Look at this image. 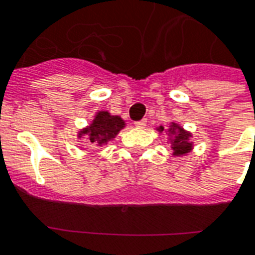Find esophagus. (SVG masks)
<instances>
[{
  "label": "esophagus",
  "mask_w": 255,
  "mask_h": 255,
  "mask_svg": "<svg viewBox=\"0 0 255 255\" xmlns=\"http://www.w3.org/2000/svg\"><path fill=\"white\" fill-rule=\"evenodd\" d=\"M147 124L146 119H142V120H139V122H135V127L136 128H144Z\"/></svg>",
  "instance_id": "34e87169"
}]
</instances>
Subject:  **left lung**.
<instances>
[{"mask_svg":"<svg viewBox=\"0 0 255 255\" xmlns=\"http://www.w3.org/2000/svg\"><path fill=\"white\" fill-rule=\"evenodd\" d=\"M161 131H163V127H159ZM170 133H174V137H173V144H171V148L174 151V155H184L186 152H189L192 150V143L189 142L190 133L184 131L182 128L178 127L175 123H173L170 126Z\"/></svg>","mask_w":255,"mask_h":255,"instance_id":"1","label":"left lung"}]
</instances>
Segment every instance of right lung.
Here are the masks:
<instances>
[{
  "label": "right lung",
  "mask_w": 255,
  "mask_h": 255,
  "mask_svg": "<svg viewBox=\"0 0 255 255\" xmlns=\"http://www.w3.org/2000/svg\"><path fill=\"white\" fill-rule=\"evenodd\" d=\"M123 127L124 122L122 118L112 116L108 112H99L89 127L81 131L80 137H85L92 146H101L116 136Z\"/></svg>",
  "instance_id": "right-lung-1"
}]
</instances>
